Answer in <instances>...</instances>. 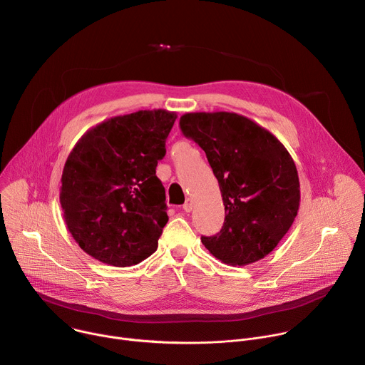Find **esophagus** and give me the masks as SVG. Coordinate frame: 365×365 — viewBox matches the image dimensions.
Returning <instances> with one entry per match:
<instances>
[{
    "label": "esophagus",
    "instance_id": "1",
    "mask_svg": "<svg viewBox=\"0 0 365 365\" xmlns=\"http://www.w3.org/2000/svg\"><path fill=\"white\" fill-rule=\"evenodd\" d=\"M183 209H185L186 212H192V209H193V200H192L190 197L186 199V202H185V205H183Z\"/></svg>",
    "mask_w": 365,
    "mask_h": 365
}]
</instances>
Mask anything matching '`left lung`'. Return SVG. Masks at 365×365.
Wrapping results in <instances>:
<instances>
[{"mask_svg":"<svg viewBox=\"0 0 365 365\" xmlns=\"http://www.w3.org/2000/svg\"><path fill=\"white\" fill-rule=\"evenodd\" d=\"M179 126L205 150L225 205L220 232L202 236V244L229 265L265 258L299 207V179L291 155L272 133L236 113H186Z\"/></svg>","mask_w":365,"mask_h":365,"instance_id":"8db88e82","label":"left lung"}]
</instances>
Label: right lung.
Instances as JSON below:
<instances>
[{
	"instance_id": "add662e5",
	"label": "right lung",
	"mask_w": 365,
	"mask_h": 365,
	"mask_svg": "<svg viewBox=\"0 0 365 365\" xmlns=\"http://www.w3.org/2000/svg\"><path fill=\"white\" fill-rule=\"evenodd\" d=\"M176 113L140 110L90 129L63 169L60 203L78 247L113 267H132L158 250L169 217L156 176Z\"/></svg>"
}]
</instances>
